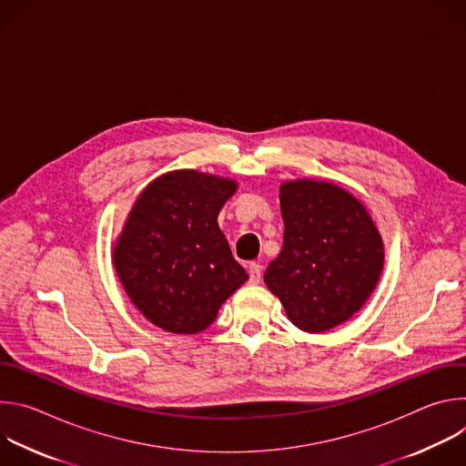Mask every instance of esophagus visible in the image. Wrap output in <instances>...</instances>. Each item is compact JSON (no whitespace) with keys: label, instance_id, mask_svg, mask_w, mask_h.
I'll use <instances>...</instances> for the list:
<instances>
[{"label":"esophagus","instance_id":"1","mask_svg":"<svg viewBox=\"0 0 466 466\" xmlns=\"http://www.w3.org/2000/svg\"><path fill=\"white\" fill-rule=\"evenodd\" d=\"M259 280H261V265L250 263L248 265V282L250 284H259Z\"/></svg>","mask_w":466,"mask_h":466}]
</instances>
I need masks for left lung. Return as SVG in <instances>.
<instances>
[{
	"label": "left lung",
	"mask_w": 466,
	"mask_h": 466,
	"mask_svg": "<svg viewBox=\"0 0 466 466\" xmlns=\"http://www.w3.org/2000/svg\"><path fill=\"white\" fill-rule=\"evenodd\" d=\"M284 245L263 275L288 319L319 334L367 302L383 269V241L367 208L324 180L280 186Z\"/></svg>",
	"instance_id": "1"
}]
</instances>
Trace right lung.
Wrapping results in <instances>:
<instances>
[{
  "mask_svg": "<svg viewBox=\"0 0 466 466\" xmlns=\"http://www.w3.org/2000/svg\"><path fill=\"white\" fill-rule=\"evenodd\" d=\"M236 189L230 178L178 169L137 198L112 261L128 299L155 326L198 334L248 279L218 225Z\"/></svg>",
  "mask_w": 466,
  "mask_h": 466,
  "instance_id": "right-lung-1",
  "label": "right lung"
}]
</instances>
